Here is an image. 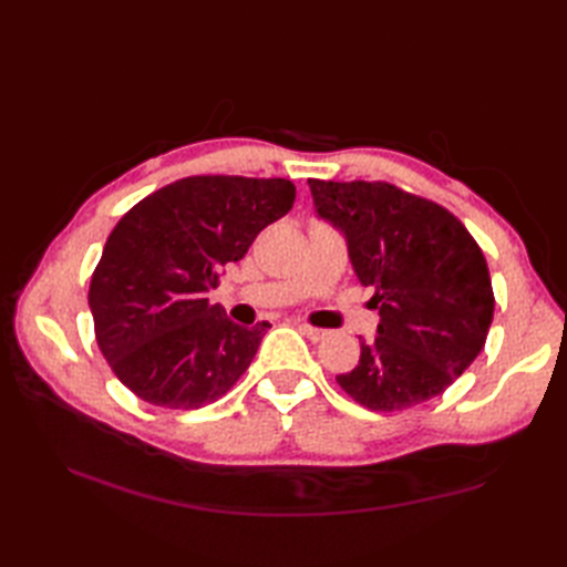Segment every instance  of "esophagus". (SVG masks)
I'll return each mask as SVG.
<instances>
[{
  "label": "esophagus",
  "mask_w": 567,
  "mask_h": 567,
  "mask_svg": "<svg viewBox=\"0 0 567 567\" xmlns=\"http://www.w3.org/2000/svg\"><path fill=\"white\" fill-rule=\"evenodd\" d=\"M297 329L302 331L309 341H323L329 336V331L317 329V327H309V323H297Z\"/></svg>",
  "instance_id": "obj_1"
}]
</instances>
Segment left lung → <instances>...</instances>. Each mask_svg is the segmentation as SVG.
<instances>
[{
  "label": "left lung",
  "mask_w": 567,
  "mask_h": 567,
  "mask_svg": "<svg viewBox=\"0 0 567 567\" xmlns=\"http://www.w3.org/2000/svg\"><path fill=\"white\" fill-rule=\"evenodd\" d=\"M309 189L380 311L378 336L336 382L372 412L439 396L487 341L495 295L483 250L449 209L396 185L309 179Z\"/></svg>",
  "instance_id": "1"
}]
</instances>
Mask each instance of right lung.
<instances>
[{"label": "right lung", "instance_id": "add662e5", "mask_svg": "<svg viewBox=\"0 0 567 567\" xmlns=\"http://www.w3.org/2000/svg\"><path fill=\"white\" fill-rule=\"evenodd\" d=\"M295 195L282 177L195 175L118 219L92 272L90 309L106 363L143 402L187 412L244 375L270 323L238 327L207 295Z\"/></svg>", "mask_w": 567, "mask_h": 567}]
</instances>
